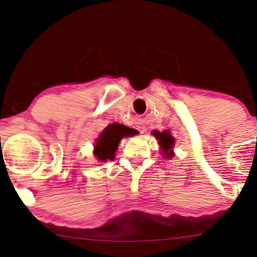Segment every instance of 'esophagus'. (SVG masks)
Wrapping results in <instances>:
<instances>
[{
    "label": "esophagus",
    "mask_w": 257,
    "mask_h": 257,
    "mask_svg": "<svg viewBox=\"0 0 257 257\" xmlns=\"http://www.w3.org/2000/svg\"><path fill=\"white\" fill-rule=\"evenodd\" d=\"M145 132V128H142V133H144Z\"/></svg>",
    "instance_id": "1"
}]
</instances>
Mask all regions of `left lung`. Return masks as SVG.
Segmentation results:
<instances>
[{
    "label": "left lung",
    "mask_w": 257,
    "mask_h": 257,
    "mask_svg": "<svg viewBox=\"0 0 257 257\" xmlns=\"http://www.w3.org/2000/svg\"><path fill=\"white\" fill-rule=\"evenodd\" d=\"M153 135L157 138V140L159 141L160 147H162L163 156L168 157V158H172V157L175 156L174 151H172L175 145V138H172V135L170 134L169 131H165L163 133L154 131Z\"/></svg>",
    "instance_id": "8db88e82"
}]
</instances>
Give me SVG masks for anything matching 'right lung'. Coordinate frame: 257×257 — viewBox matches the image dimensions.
<instances>
[{
	"mask_svg": "<svg viewBox=\"0 0 257 257\" xmlns=\"http://www.w3.org/2000/svg\"><path fill=\"white\" fill-rule=\"evenodd\" d=\"M135 134H137V131L128 128L126 125L118 124V123L109 124L97 139L93 151L94 156L100 162H106L107 159L112 160L115 158V152L122 138L132 137Z\"/></svg>",
	"mask_w": 257,
	"mask_h": 257,
	"instance_id": "1",
	"label": "right lung"
}]
</instances>
